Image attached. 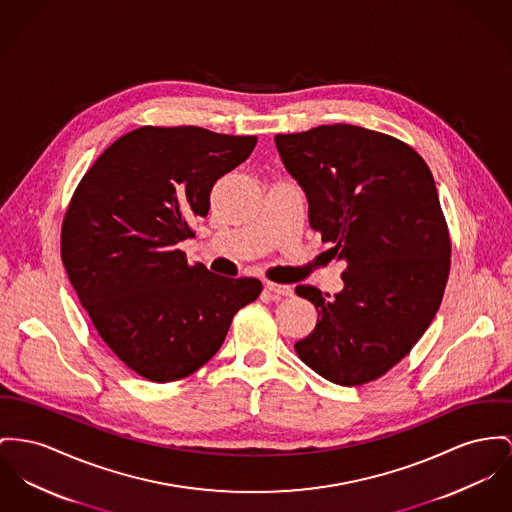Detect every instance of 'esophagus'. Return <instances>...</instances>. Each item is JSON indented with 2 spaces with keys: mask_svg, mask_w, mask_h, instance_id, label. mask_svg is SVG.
<instances>
[{
  "mask_svg": "<svg viewBox=\"0 0 512 512\" xmlns=\"http://www.w3.org/2000/svg\"><path fill=\"white\" fill-rule=\"evenodd\" d=\"M266 289L273 293V295H279V297H291L293 295V287L291 285H279V283L268 281Z\"/></svg>",
  "mask_w": 512,
  "mask_h": 512,
  "instance_id": "1",
  "label": "esophagus"
}]
</instances>
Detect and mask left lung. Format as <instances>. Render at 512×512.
<instances>
[{
    "mask_svg": "<svg viewBox=\"0 0 512 512\" xmlns=\"http://www.w3.org/2000/svg\"><path fill=\"white\" fill-rule=\"evenodd\" d=\"M308 202V219L345 262L340 293L295 291L318 322L295 351L341 386L375 380L404 359L443 301L450 240L425 161L396 137L334 124L275 136Z\"/></svg>",
    "mask_w": 512,
    "mask_h": 512,
    "instance_id": "obj_1",
    "label": "left lung"
}]
</instances>
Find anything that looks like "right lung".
I'll list each match as a JSON object with an SVG mask.
<instances>
[{"label":"right lung","mask_w":512,"mask_h":512,"mask_svg":"<svg viewBox=\"0 0 512 512\" xmlns=\"http://www.w3.org/2000/svg\"><path fill=\"white\" fill-rule=\"evenodd\" d=\"M254 136L198 126L137 128L116 139L77 186L62 225V262L106 345L153 382L192 375L221 347L260 279L188 266L180 240L209 192L248 159Z\"/></svg>","instance_id":"obj_1"}]
</instances>
